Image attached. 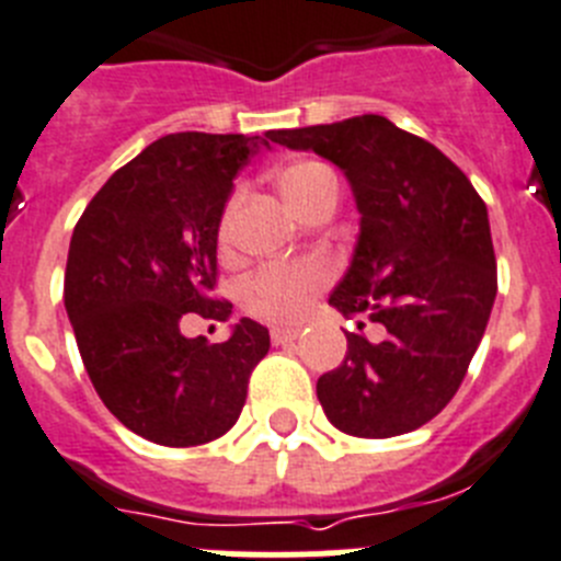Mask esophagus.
Listing matches in <instances>:
<instances>
[{
    "instance_id": "esophagus-1",
    "label": "esophagus",
    "mask_w": 561,
    "mask_h": 561,
    "mask_svg": "<svg viewBox=\"0 0 561 561\" xmlns=\"http://www.w3.org/2000/svg\"><path fill=\"white\" fill-rule=\"evenodd\" d=\"M299 339V328H274L271 330V341L274 344H287V341Z\"/></svg>"
}]
</instances>
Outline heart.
<instances>
[{"label": "heart", "mask_w": 561, "mask_h": 561, "mask_svg": "<svg viewBox=\"0 0 561 561\" xmlns=\"http://www.w3.org/2000/svg\"><path fill=\"white\" fill-rule=\"evenodd\" d=\"M279 188L285 194L287 206L296 214L305 203L319 197L328 188H339L333 169L321 160H294L279 172ZM240 203V194L228 203L220 222V240L226 242L231 233L233 208ZM330 282V267L321 260H299V262H276L265 265L242 285V305L253 316L271 321H296L308 316L313 308L319 290Z\"/></svg>", "instance_id": "heart-1"}]
</instances>
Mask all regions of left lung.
<instances>
[{
  "instance_id": "1",
  "label": "left lung",
  "mask_w": 561,
  "mask_h": 561,
  "mask_svg": "<svg viewBox=\"0 0 561 561\" xmlns=\"http://www.w3.org/2000/svg\"><path fill=\"white\" fill-rule=\"evenodd\" d=\"M347 174L362 214L353 262L330 305L373 321L316 383L328 421L353 437H396L428 423L460 389L489 324L496 260L471 180L428 140L383 115L267 133Z\"/></svg>"
}]
</instances>
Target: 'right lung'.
Instances as JSON below:
<instances>
[{
	"mask_svg": "<svg viewBox=\"0 0 561 561\" xmlns=\"http://www.w3.org/2000/svg\"><path fill=\"white\" fill-rule=\"evenodd\" d=\"M265 138L165 135L106 180L72 231L65 308L81 362L112 415L160 446L226 435L271 350L253 319L220 344L180 333L188 313L231 316L214 296L217 233L233 178Z\"/></svg>",
	"mask_w": 561,
	"mask_h": 561,
	"instance_id": "right-lung-1",
	"label": "right lung"
}]
</instances>
